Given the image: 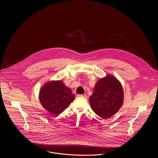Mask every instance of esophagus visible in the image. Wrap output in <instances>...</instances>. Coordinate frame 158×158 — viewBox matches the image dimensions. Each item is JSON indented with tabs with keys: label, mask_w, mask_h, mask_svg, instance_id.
<instances>
[{
	"label": "esophagus",
	"mask_w": 158,
	"mask_h": 158,
	"mask_svg": "<svg viewBox=\"0 0 158 158\" xmlns=\"http://www.w3.org/2000/svg\"><path fill=\"white\" fill-rule=\"evenodd\" d=\"M77 97H83V98H86V95H85V94H78L77 95Z\"/></svg>",
	"instance_id": "esophagus-1"
}]
</instances>
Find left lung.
Returning a JSON list of instances; mask_svg holds the SVG:
<instances>
[{
  "mask_svg": "<svg viewBox=\"0 0 158 158\" xmlns=\"http://www.w3.org/2000/svg\"><path fill=\"white\" fill-rule=\"evenodd\" d=\"M123 101L124 92L120 82L109 74L96 83L93 94L89 97L92 110L104 119L117 113L123 106Z\"/></svg>",
  "mask_w": 158,
  "mask_h": 158,
  "instance_id": "1",
  "label": "left lung"
}]
</instances>
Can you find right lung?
<instances>
[{
	"label": "right lung",
	"mask_w": 158,
	"mask_h": 158,
	"mask_svg": "<svg viewBox=\"0 0 158 158\" xmlns=\"http://www.w3.org/2000/svg\"><path fill=\"white\" fill-rule=\"evenodd\" d=\"M75 95L61 81L45 83L41 88L39 99L43 107L51 114L62 113L75 99Z\"/></svg>",
	"instance_id": "1"
}]
</instances>
